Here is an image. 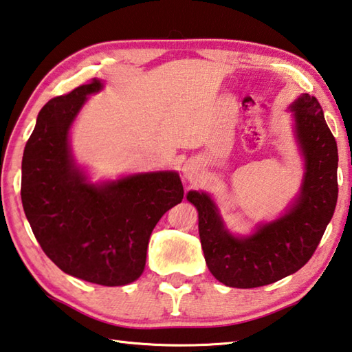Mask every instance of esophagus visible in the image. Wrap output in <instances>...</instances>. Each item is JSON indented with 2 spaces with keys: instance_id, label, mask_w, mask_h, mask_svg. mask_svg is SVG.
I'll return each mask as SVG.
<instances>
[{
  "instance_id": "esophagus-1",
  "label": "esophagus",
  "mask_w": 352,
  "mask_h": 352,
  "mask_svg": "<svg viewBox=\"0 0 352 352\" xmlns=\"http://www.w3.org/2000/svg\"><path fill=\"white\" fill-rule=\"evenodd\" d=\"M183 174L189 182H195L198 175H200V168H198V163L194 162V160H189V162H186V164L183 166Z\"/></svg>"
}]
</instances>
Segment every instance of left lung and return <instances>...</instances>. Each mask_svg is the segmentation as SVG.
I'll return each instance as SVG.
<instances>
[{"label":"left lung","instance_id":"8db88e82","mask_svg":"<svg viewBox=\"0 0 352 352\" xmlns=\"http://www.w3.org/2000/svg\"><path fill=\"white\" fill-rule=\"evenodd\" d=\"M291 111L306 172L300 195L283 217L239 239L226 231L208 194H188L198 210L204 260L212 276L226 286L258 287L297 272L316 252L334 215L338 195L336 138L316 97L300 95Z\"/></svg>","mask_w":352,"mask_h":352}]
</instances>
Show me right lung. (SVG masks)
<instances>
[{"instance_id":"add662e5","label":"right lung","mask_w":352,"mask_h":352,"mask_svg":"<svg viewBox=\"0 0 352 352\" xmlns=\"http://www.w3.org/2000/svg\"><path fill=\"white\" fill-rule=\"evenodd\" d=\"M101 87L92 80L44 104L24 148L21 201L35 239L63 272L123 286L143 274L151 234L184 190L170 170L86 182L70 154L69 129Z\"/></svg>"}]
</instances>
